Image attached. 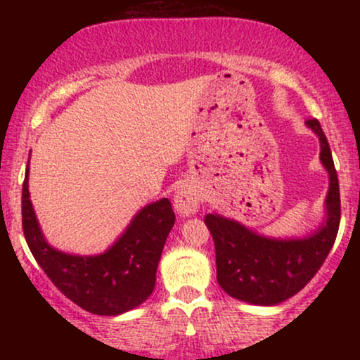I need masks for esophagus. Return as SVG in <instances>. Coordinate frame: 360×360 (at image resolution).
<instances>
[{
	"mask_svg": "<svg viewBox=\"0 0 360 360\" xmlns=\"http://www.w3.org/2000/svg\"><path fill=\"white\" fill-rule=\"evenodd\" d=\"M174 208L181 217H189L200 208V193L193 186H184L174 194Z\"/></svg>",
	"mask_w": 360,
	"mask_h": 360,
	"instance_id": "obj_1",
	"label": "esophagus"
}]
</instances>
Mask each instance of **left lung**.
I'll return each instance as SVG.
<instances>
[{"instance_id": "left-lung-1", "label": "left lung", "mask_w": 360, "mask_h": 360, "mask_svg": "<svg viewBox=\"0 0 360 360\" xmlns=\"http://www.w3.org/2000/svg\"><path fill=\"white\" fill-rule=\"evenodd\" d=\"M307 127L320 140V160L330 179L325 220L315 232L301 238H274L218 213L205 217L217 252L218 284L235 300L257 307L289 300L311 281L335 242L340 225L337 171L320 122L308 120Z\"/></svg>"}]
</instances>
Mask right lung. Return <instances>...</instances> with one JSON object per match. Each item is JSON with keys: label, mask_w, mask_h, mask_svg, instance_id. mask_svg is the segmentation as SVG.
Instances as JSON below:
<instances>
[{"label": "right lung", "mask_w": 360, "mask_h": 360, "mask_svg": "<svg viewBox=\"0 0 360 360\" xmlns=\"http://www.w3.org/2000/svg\"><path fill=\"white\" fill-rule=\"evenodd\" d=\"M22 191L23 233L49 279L72 303L94 315L117 316L140 307L155 288V272L176 214L167 198L143 206L111 247L96 255L57 250L45 240L28 191Z\"/></svg>", "instance_id": "1"}]
</instances>
